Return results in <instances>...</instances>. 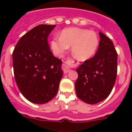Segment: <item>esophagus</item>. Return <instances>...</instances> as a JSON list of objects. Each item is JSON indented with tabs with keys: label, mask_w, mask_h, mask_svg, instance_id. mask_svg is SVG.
I'll use <instances>...</instances> for the list:
<instances>
[{
	"label": "esophagus",
	"mask_w": 132,
	"mask_h": 132,
	"mask_svg": "<svg viewBox=\"0 0 132 132\" xmlns=\"http://www.w3.org/2000/svg\"><path fill=\"white\" fill-rule=\"evenodd\" d=\"M71 63V61H67L64 63L63 65H62V69L63 71L64 74H67L70 71V67H69V64Z\"/></svg>",
	"instance_id": "esophagus-1"
}]
</instances>
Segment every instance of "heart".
Masks as SVG:
<instances>
[{"instance_id":"heart-1","label":"heart","mask_w":132,"mask_h":132,"mask_svg":"<svg viewBox=\"0 0 132 132\" xmlns=\"http://www.w3.org/2000/svg\"><path fill=\"white\" fill-rule=\"evenodd\" d=\"M98 44V38L94 31L72 27L61 31L59 38L52 39L51 48L57 57H61L71 46L74 57L79 61H86L95 54Z\"/></svg>"}]
</instances>
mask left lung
Segmentation results:
<instances>
[{
  "label": "left lung",
  "mask_w": 132,
  "mask_h": 132,
  "mask_svg": "<svg viewBox=\"0 0 132 132\" xmlns=\"http://www.w3.org/2000/svg\"><path fill=\"white\" fill-rule=\"evenodd\" d=\"M101 40L96 54L77 69L78 98L90 104L100 102L111 93L117 75L118 53L113 42L99 33Z\"/></svg>",
  "instance_id": "8db88e82"
}]
</instances>
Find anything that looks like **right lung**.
<instances>
[{
  "label": "right lung",
  "mask_w": 132,
  "mask_h": 132,
  "mask_svg": "<svg viewBox=\"0 0 132 132\" xmlns=\"http://www.w3.org/2000/svg\"><path fill=\"white\" fill-rule=\"evenodd\" d=\"M56 25L40 24L21 37L12 53L14 75L20 91L30 102L44 104L57 93L62 61L54 57L47 37Z\"/></svg>",
  "instance_id": "obj_1"
}]
</instances>
